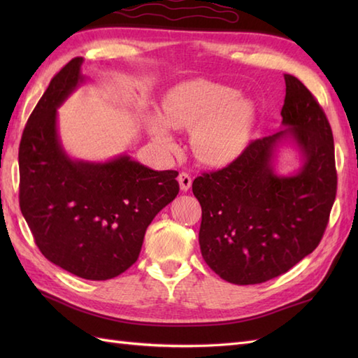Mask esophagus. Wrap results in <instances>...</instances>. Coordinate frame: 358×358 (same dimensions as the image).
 Returning <instances> with one entry per match:
<instances>
[{"label": "esophagus", "instance_id": "obj_1", "mask_svg": "<svg viewBox=\"0 0 358 358\" xmlns=\"http://www.w3.org/2000/svg\"><path fill=\"white\" fill-rule=\"evenodd\" d=\"M178 183H180L181 191L186 192V191H189V189H191V186H192V177H191V175H189L187 172H181V173L178 175Z\"/></svg>", "mask_w": 358, "mask_h": 358}]
</instances>
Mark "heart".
Here are the masks:
<instances>
[{
	"label": "heart",
	"instance_id": "obj_1",
	"mask_svg": "<svg viewBox=\"0 0 358 358\" xmlns=\"http://www.w3.org/2000/svg\"><path fill=\"white\" fill-rule=\"evenodd\" d=\"M235 96L237 90L220 83H181L164 95L162 115L148 113L146 127L152 140L166 150L175 149L169 127L194 129L196 157L209 164H224L246 146L254 124V106Z\"/></svg>",
	"mask_w": 358,
	"mask_h": 358
}]
</instances>
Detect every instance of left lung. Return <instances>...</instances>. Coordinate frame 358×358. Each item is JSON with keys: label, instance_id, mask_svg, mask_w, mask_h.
I'll return each instance as SVG.
<instances>
[{"label": "left lung", "instance_id": "obj_1", "mask_svg": "<svg viewBox=\"0 0 358 358\" xmlns=\"http://www.w3.org/2000/svg\"><path fill=\"white\" fill-rule=\"evenodd\" d=\"M283 129L249 143L241 155L192 183L201 204L199 234L204 262L234 285L275 278L318 246L337 194L331 124L303 83L285 73ZM292 138L303 155L301 172L280 178L276 144Z\"/></svg>", "mask_w": 358, "mask_h": 358}]
</instances>
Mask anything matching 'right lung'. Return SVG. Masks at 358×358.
I'll list each match as a JSON object with an SVG mask.
<instances>
[{"mask_svg":"<svg viewBox=\"0 0 358 358\" xmlns=\"http://www.w3.org/2000/svg\"><path fill=\"white\" fill-rule=\"evenodd\" d=\"M83 58L71 59L35 106L22 131L20 208L38 249L86 280L123 273L140 255L152 220L177 196V171H152L121 155L75 162L62 148L57 109L80 83Z\"/></svg>","mask_w":358,"mask_h":358,"instance_id":"right-lung-1","label":"right lung"}]
</instances>
